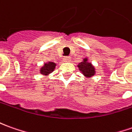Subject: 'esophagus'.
I'll use <instances>...</instances> for the list:
<instances>
[{"label": "esophagus", "instance_id": "esophagus-1", "mask_svg": "<svg viewBox=\"0 0 132 132\" xmlns=\"http://www.w3.org/2000/svg\"><path fill=\"white\" fill-rule=\"evenodd\" d=\"M71 58L70 56L66 55V56L63 57V61H65V62H69L70 61H71Z\"/></svg>", "mask_w": 132, "mask_h": 132}]
</instances>
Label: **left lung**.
<instances>
[{"mask_svg":"<svg viewBox=\"0 0 132 132\" xmlns=\"http://www.w3.org/2000/svg\"><path fill=\"white\" fill-rule=\"evenodd\" d=\"M78 67L85 77H90L95 74V68L91 63L87 62V59H84V61L78 65Z\"/></svg>","mask_w":132,"mask_h":132,"instance_id":"obj_1","label":"left lung"}]
</instances>
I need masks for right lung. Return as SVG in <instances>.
<instances>
[{
  "label": "right lung",
  "mask_w": 132,
  "mask_h": 132,
  "mask_svg": "<svg viewBox=\"0 0 132 132\" xmlns=\"http://www.w3.org/2000/svg\"><path fill=\"white\" fill-rule=\"evenodd\" d=\"M55 68V63L53 62H48L47 63H45L44 66L40 70V73L47 75L48 73H51Z\"/></svg>",
  "instance_id": "1"
}]
</instances>
